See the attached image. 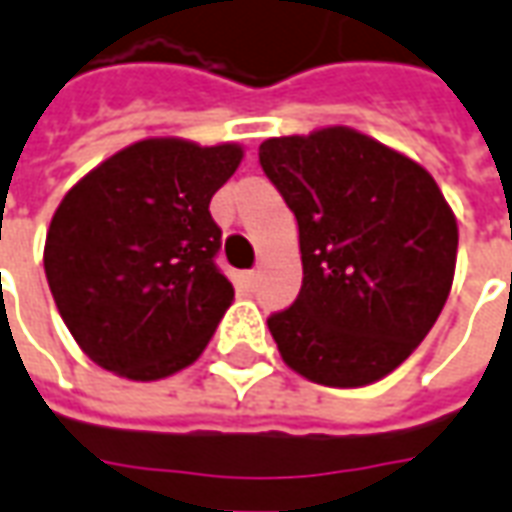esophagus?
<instances>
[{"mask_svg": "<svg viewBox=\"0 0 512 512\" xmlns=\"http://www.w3.org/2000/svg\"><path fill=\"white\" fill-rule=\"evenodd\" d=\"M257 280H260L257 271H246V285H249V288H257Z\"/></svg>", "mask_w": 512, "mask_h": 512, "instance_id": "esophagus-1", "label": "esophagus"}]
</instances>
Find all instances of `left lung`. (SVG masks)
Listing matches in <instances>:
<instances>
[{
  "label": "left lung",
  "instance_id": "8db88e82",
  "mask_svg": "<svg viewBox=\"0 0 512 512\" xmlns=\"http://www.w3.org/2000/svg\"><path fill=\"white\" fill-rule=\"evenodd\" d=\"M299 224L302 291L268 318L310 382L360 388L402 366L452 291L457 221L416 160L349 127L260 144Z\"/></svg>",
  "mask_w": 512,
  "mask_h": 512
}]
</instances>
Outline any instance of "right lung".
<instances>
[{
  "label": "right lung",
  "instance_id": "right-lung-1",
  "mask_svg": "<svg viewBox=\"0 0 512 512\" xmlns=\"http://www.w3.org/2000/svg\"><path fill=\"white\" fill-rule=\"evenodd\" d=\"M241 157L238 144L146 138L63 196L46 232V280L96 366L152 382L205 352L235 296L216 266L210 199Z\"/></svg>",
  "mask_w": 512,
  "mask_h": 512
}]
</instances>
